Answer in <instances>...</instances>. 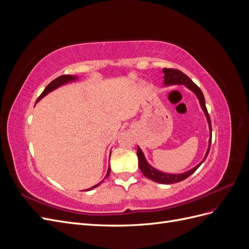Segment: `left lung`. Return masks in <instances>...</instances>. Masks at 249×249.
<instances>
[{
    "label": "left lung",
    "mask_w": 249,
    "mask_h": 249,
    "mask_svg": "<svg viewBox=\"0 0 249 249\" xmlns=\"http://www.w3.org/2000/svg\"><path fill=\"white\" fill-rule=\"evenodd\" d=\"M163 87H168L172 85H184L186 88H188L192 91L195 95H196L197 100L199 102L200 108L205 114L207 118V123L209 125V131H210V138H209V144H208V149L206 152L205 157L201 160L200 163H198L196 166H194L193 168L187 170L183 173H168V172H164L159 169L155 168L154 166L150 165L146 158L143 154L141 148L138 146L137 148V156H138V165L141 172L143 173V176L145 178L154 180V182H157L159 184H175L182 182V180L186 179L188 177H190L192 173L196 170L200 165L203 163L207 159V157L210 152V147H211V141H212V126H211V119L209 116V113L206 107V101H205V96H203L201 90L198 88V86L195 84V83L188 77L184 72L178 70H171V69H163Z\"/></svg>",
    "instance_id": "obj_1"
}]
</instances>
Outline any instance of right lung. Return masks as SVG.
<instances>
[{"mask_svg":"<svg viewBox=\"0 0 249 249\" xmlns=\"http://www.w3.org/2000/svg\"><path fill=\"white\" fill-rule=\"evenodd\" d=\"M78 80H79V77L77 76V74H64V76H60V77L56 78L54 81H52V82L50 83V84L46 87V89L43 90L42 93L39 95L38 99H37L36 103H38L41 99H43L44 96L48 95L50 92L54 91V90L58 89L59 87L64 86V85H66V84H70V83L77 82ZM110 155H111V154H110ZM110 171H111V167H110V166H108V170H107V173H106V176H105L104 179H106V178L109 177V175H110ZM104 179H103V180H104ZM103 180H102V182H100L99 184H96V185L92 186L91 188H88V189H86L85 191H90V190L94 189V188H96L97 186H100V185L103 183Z\"/></svg>","mask_w":249,"mask_h":249,"instance_id":"1","label":"right lung"}]
</instances>
